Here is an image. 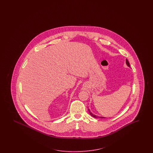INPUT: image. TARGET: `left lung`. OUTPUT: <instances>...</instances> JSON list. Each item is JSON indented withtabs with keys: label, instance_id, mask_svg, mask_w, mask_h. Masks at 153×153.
Listing matches in <instances>:
<instances>
[{
	"label": "left lung",
	"instance_id": "1",
	"mask_svg": "<svg viewBox=\"0 0 153 153\" xmlns=\"http://www.w3.org/2000/svg\"><path fill=\"white\" fill-rule=\"evenodd\" d=\"M126 64H127V65L130 67V63H129V62H128V60L126 59ZM88 111H89V113H90V114L91 115V116H92V117H93L94 118H105V117H98V116H95V114H93L91 111H90V109H88Z\"/></svg>",
	"mask_w": 153,
	"mask_h": 153
}]
</instances>
